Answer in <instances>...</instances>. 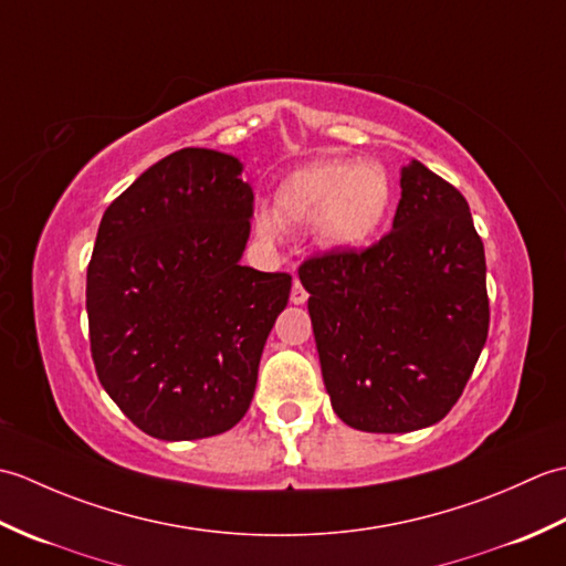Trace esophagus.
<instances>
[{"mask_svg":"<svg viewBox=\"0 0 566 566\" xmlns=\"http://www.w3.org/2000/svg\"><path fill=\"white\" fill-rule=\"evenodd\" d=\"M306 298H308V294H306V290L302 284H298L296 280H294V286H292V304H296V306H302V304H306Z\"/></svg>","mask_w":566,"mask_h":566,"instance_id":"1","label":"esophagus"}]
</instances>
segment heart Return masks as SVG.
Returning <instances> with one entry per match:
<instances>
[{"label": "heart", "instance_id": "obj_1", "mask_svg": "<svg viewBox=\"0 0 566 566\" xmlns=\"http://www.w3.org/2000/svg\"><path fill=\"white\" fill-rule=\"evenodd\" d=\"M394 207V182L377 160H316L296 167L274 191V211L255 213L262 240H276L284 226L311 223V235L326 250L369 243Z\"/></svg>", "mask_w": 566, "mask_h": 566}]
</instances>
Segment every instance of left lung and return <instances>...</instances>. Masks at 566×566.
I'll use <instances>...</instances> for the list:
<instances>
[{
  "instance_id": "obj_1",
  "label": "left lung",
  "mask_w": 566,
  "mask_h": 566,
  "mask_svg": "<svg viewBox=\"0 0 566 566\" xmlns=\"http://www.w3.org/2000/svg\"><path fill=\"white\" fill-rule=\"evenodd\" d=\"M298 280L343 423L411 432L450 413L489 333L484 243L450 182L411 160L391 231L306 260Z\"/></svg>"
}]
</instances>
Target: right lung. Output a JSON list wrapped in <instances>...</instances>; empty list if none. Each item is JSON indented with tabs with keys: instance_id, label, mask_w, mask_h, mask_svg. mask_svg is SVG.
<instances>
[{
	"instance_id": "right-lung-1",
	"label": "right lung",
	"mask_w": 566,
	"mask_h": 566,
	"mask_svg": "<svg viewBox=\"0 0 566 566\" xmlns=\"http://www.w3.org/2000/svg\"><path fill=\"white\" fill-rule=\"evenodd\" d=\"M243 163L182 148L104 211L87 268L97 377L158 440L231 430L250 408L264 340L292 292L286 272L240 264L252 187Z\"/></svg>"
}]
</instances>
